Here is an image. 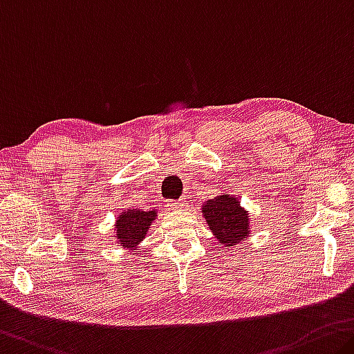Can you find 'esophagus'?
<instances>
[{"label":"esophagus","instance_id":"obj_1","mask_svg":"<svg viewBox=\"0 0 354 354\" xmlns=\"http://www.w3.org/2000/svg\"><path fill=\"white\" fill-rule=\"evenodd\" d=\"M173 205V207H178V209H181V207H184V206H186V200H176L175 201V203H171Z\"/></svg>","mask_w":354,"mask_h":354}]
</instances>
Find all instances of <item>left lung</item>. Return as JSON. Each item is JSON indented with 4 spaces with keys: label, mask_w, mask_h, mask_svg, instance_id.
I'll return each mask as SVG.
<instances>
[{
    "label": "left lung",
    "mask_w": 354,
    "mask_h": 354,
    "mask_svg": "<svg viewBox=\"0 0 354 354\" xmlns=\"http://www.w3.org/2000/svg\"><path fill=\"white\" fill-rule=\"evenodd\" d=\"M207 225L216 234L217 241L225 248L239 244L249 236V216L232 195H218L201 207Z\"/></svg>",
    "instance_id": "obj_1"
}]
</instances>
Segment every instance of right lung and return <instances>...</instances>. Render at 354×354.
<instances>
[{"mask_svg": "<svg viewBox=\"0 0 354 354\" xmlns=\"http://www.w3.org/2000/svg\"><path fill=\"white\" fill-rule=\"evenodd\" d=\"M156 217V211L127 209L116 221V241L122 248H136L147 236V232Z\"/></svg>", "mask_w": 354, "mask_h": 354, "instance_id": "add662e5", "label": "right lung"}]
</instances>
